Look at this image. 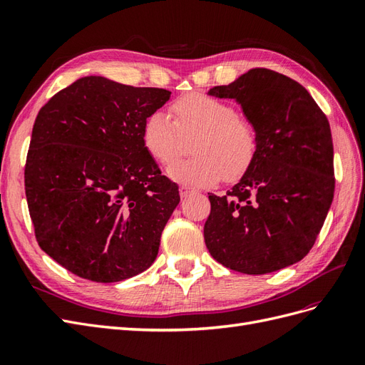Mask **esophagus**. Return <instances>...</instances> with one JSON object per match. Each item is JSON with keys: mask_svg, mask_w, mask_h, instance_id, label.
<instances>
[{"mask_svg": "<svg viewBox=\"0 0 365 365\" xmlns=\"http://www.w3.org/2000/svg\"><path fill=\"white\" fill-rule=\"evenodd\" d=\"M192 192H193V189H190V187H187V185H181V187H180V195H181L182 197L189 196Z\"/></svg>", "mask_w": 365, "mask_h": 365, "instance_id": "esophagus-1", "label": "esophagus"}]
</instances>
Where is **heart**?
<instances>
[{
  "label": "heart",
  "instance_id": "1",
  "mask_svg": "<svg viewBox=\"0 0 365 365\" xmlns=\"http://www.w3.org/2000/svg\"><path fill=\"white\" fill-rule=\"evenodd\" d=\"M173 120L160 111L143 121V145L163 165L180 158L191 141L194 157L170 165L173 180L192 185H212L220 176L227 182L242 178L259 149V130L254 121L237 114L220 98L193 93L170 106Z\"/></svg>",
  "mask_w": 365,
  "mask_h": 365
}]
</instances>
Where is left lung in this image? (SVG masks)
<instances>
[{
    "mask_svg": "<svg viewBox=\"0 0 365 365\" xmlns=\"http://www.w3.org/2000/svg\"><path fill=\"white\" fill-rule=\"evenodd\" d=\"M210 96L236 98L259 130L251 168L224 196L208 193L205 245L224 267L268 274L314 247L334 200V145L326 114L306 88L252 68Z\"/></svg>",
    "mask_w": 365,
    "mask_h": 365,
    "instance_id": "obj_1",
    "label": "left lung"
}]
</instances>
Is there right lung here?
<instances>
[{
  "instance_id": "add662e5",
  "label": "right lung",
  "mask_w": 365,
  "mask_h": 365,
  "mask_svg": "<svg viewBox=\"0 0 365 365\" xmlns=\"http://www.w3.org/2000/svg\"><path fill=\"white\" fill-rule=\"evenodd\" d=\"M163 88L88 76L54 94L31 130L24 184L42 251L82 279L114 283L146 271L180 204L143 145Z\"/></svg>"
}]
</instances>
